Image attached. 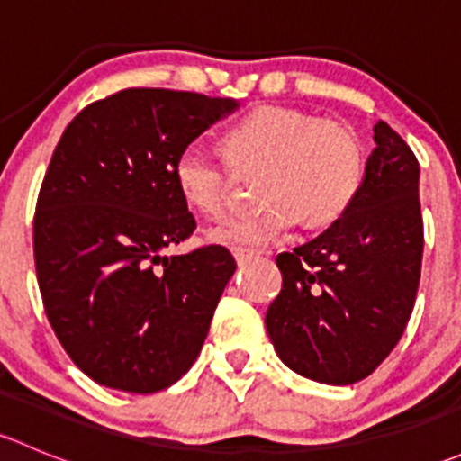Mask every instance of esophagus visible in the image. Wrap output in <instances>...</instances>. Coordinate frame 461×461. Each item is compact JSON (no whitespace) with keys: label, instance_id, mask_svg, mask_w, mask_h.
I'll return each instance as SVG.
<instances>
[{"label":"esophagus","instance_id":"1","mask_svg":"<svg viewBox=\"0 0 461 461\" xmlns=\"http://www.w3.org/2000/svg\"><path fill=\"white\" fill-rule=\"evenodd\" d=\"M234 258H236V263L243 265V263H248V260L254 258V252H249V249H245V248H234Z\"/></svg>","mask_w":461,"mask_h":461}]
</instances>
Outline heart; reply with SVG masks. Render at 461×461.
<instances>
[{"instance_id":"heart-1","label":"heart","mask_w":461,"mask_h":461,"mask_svg":"<svg viewBox=\"0 0 461 461\" xmlns=\"http://www.w3.org/2000/svg\"><path fill=\"white\" fill-rule=\"evenodd\" d=\"M236 167H263L257 213L222 218L207 230L216 243L260 248L305 218L328 225L359 196L366 151L359 133L339 120H317L287 106H260L240 120L225 138ZM230 162L201 142H192L174 162V178L192 207L218 213L230 189Z\"/></svg>"}]
</instances>
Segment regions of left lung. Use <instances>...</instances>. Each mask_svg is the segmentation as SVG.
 I'll return each instance as SVG.
<instances>
[{
    "label": "left lung",
    "mask_w": 461,
    "mask_h": 461,
    "mask_svg": "<svg viewBox=\"0 0 461 461\" xmlns=\"http://www.w3.org/2000/svg\"><path fill=\"white\" fill-rule=\"evenodd\" d=\"M373 138L348 212L276 257L283 287L265 314L283 364L330 385L357 384L379 368L402 339L420 287V162L384 120Z\"/></svg>",
    "instance_id": "obj_1"
}]
</instances>
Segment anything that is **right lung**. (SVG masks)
Segmentation results:
<instances>
[{
    "label": "right lung",
    "mask_w": 461,
    "mask_h": 461,
    "mask_svg": "<svg viewBox=\"0 0 461 461\" xmlns=\"http://www.w3.org/2000/svg\"><path fill=\"white\" fill-rule=\"evenodd\" d=\"M239 102L124 88L73 118L32 222L37 283L55 337L106 388H169L201 352L236 269L222 245L167 257L196 230L174 162Z\"/></svg>",
    "instance_id": "1"
}]
</instances>
